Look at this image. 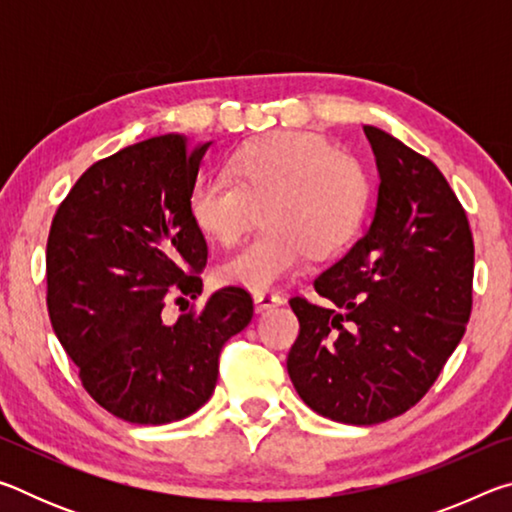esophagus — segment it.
<instances>
[{
  "instance_id": "1",
  "label": "esophagus",
  "mask_w": 512,
  "mask_h": 512,
  "mask_svg": "<svg viewBox=\"0 0 512 512\" xmlns=\"http://www.w3.org/2000/svg\"><path fill=\"white\" fill-rule=\"evenodd\" d=\"M255 300V307L257 311H266V309H273V307H280L284 298L277 296V293H271V291H259L253 296Z\"/></svg>"
}]
</instances>
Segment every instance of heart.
<instances>
[{
  "mask_svg": "<svg viewBox=\"0 0 512 512\" xmlns=\"http://www.w3.org/2000/svg\"><path fill=\"white\" fill-rule=\"evenodd\" d=\"M230 176L203 173L189 212L205 237L235 246L264 207L266 230L216 268L223 284L266 291L357 235L370 201L366 169L323 137L273 133L232 153Z\"/></svg>",
  "mask_w": 512,
  "mask_h": 512,
  "instance_id": "obj_1",
  "label": "heart"
}]
</instances>
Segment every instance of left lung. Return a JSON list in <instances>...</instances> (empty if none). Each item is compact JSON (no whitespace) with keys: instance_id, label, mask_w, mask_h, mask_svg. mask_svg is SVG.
I'll return each instance as SVG.
<instances>
[{"instance_id":"obj_1","label":"left lung","mask_w":512,"mask_h":512,"mask_svg":"<svg viewBox=\"0 0 512 512\" xmlns=\"http://www.w3.org/2000/svg\"><path fill=\"white\" fill-rule=\"evenodd\" d=\"M379 173L363 237L314 280L325 305L291 298L300 334L289 377L311 411L343 424L386 422L429 391L472 311L474 241L440 169L363 126Z\"/></svg>"}]
</instances>
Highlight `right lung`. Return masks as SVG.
<instances>
[{
	"instance_id": "1",
	"label": "right lung",
	"mask_w": 512,
	"mask_h": 512,
	"mask_svg": "<svg viewBox=\"0 0 512 512\" xmlns=\"http://www.w3.org/2000/svg\"><path fill=\"white\" fill-rule=\"evenodd\" d=\"M212 142L160 135L94 162L60 203L47 241V307L85 391L133 424L183 420L210 400L219 354L253 318L225 287L162 323L167 298L201 296L207 262L189 194Z\"/></svg>"
}]
</instances>
